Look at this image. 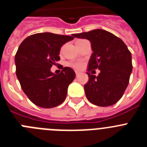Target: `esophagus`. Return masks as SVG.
I'll return each mask as SVG.
<instances>
[{"instance_id":"34e87169","label":"esophagus","mask_w":147,"mask_h":147,"mask_svg":"<svg viewBox=\"0 0 147 147\" xmlns=\"http://www.w3.org/2000/svg\"><path fill=\"white\" fill-rule=\"evenodd\" d=\"M75 73H76V76H79V75L80 74V71H75Z\"/></svg>"}]
</instances>
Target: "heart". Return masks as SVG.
Here are the masks:
<instances>
[{
	"mask_svg": "<svg viewBox=\"0 0 147 147\" xmlns=\"http://www.w3.org/2000/svg\"><path fill=\"white\" fill-rule=\"evenodd\" d=\"M80 41V40H78ZM69 65L71 66L72 67L75 68V69H81L83 67V62H81V61H76V62H70Z\"/></svg>",
	"mask_w": 147,
	"mask_h": 147,
	"instance_id": "b5f03b06",
	"label": "heart"
}]
</instances>
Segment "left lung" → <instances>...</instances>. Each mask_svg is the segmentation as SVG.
Segmentation results:
<instances>
[{"instance_id":"obj_1","label":"left lung","mask_w":147,"mask_h":147,"mask_svg":"<svg viewBox=\"0 0 147 147\" xmlns=\"http://www.w3.org/2000/svg\"><path fill=\"white\" fill-rule=\"evenodd\" d=\"M74 37L87 39L93 50L88 62L87 74L89 80L84 86L90 102L100 107L110 106L122 97L132 71V55L123 41L103 29L74 34ZM101 71L98 77L90 70Z\"/></svg>"}]
</instances>
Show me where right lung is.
<instances>
[{
    "label": "right lung",
    "mask_w": 147,
    "mask_h": 147,
    "mask_svg": "<svg viewBox=\"0 0 147 147\" xmlns=\"http://www.w3.org/2000/svg\"><path fill=\"white\" fill-rule=\"evenodd\" d=\"M74 39V34L37 33L26 37L18 48L15 58L17 77L23 92L38 107L52 108L65 99L76 74L71 67L62 66L57 75L51 67L60 59V48Z\"/></svg>",
    "instance_id": "1"
}]
</instances>
